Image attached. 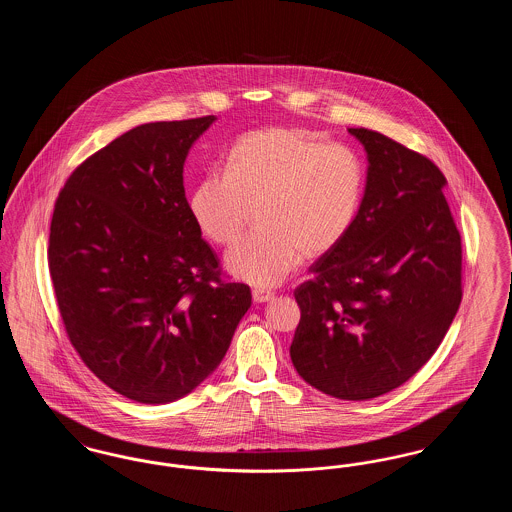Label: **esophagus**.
<instances>
[{
    "instance_id": "34e87169",
    "label": "esophagus",
    "mask_w": 512,
    "mask_h": 512,
    "mask_svg": "<svg viewBox=\"0 0 512 512\" xmlns=\"http://www.w3.org/2000/svg\"><path fill=\"white\" fill-rule=\"evenodd\" d=\"M274 299V293L265 292V290H253V301L255 303H268Z\"/></svg>"
}]
</instances>
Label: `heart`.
I'll return each mask as SVG.
<instances>
[{
	"instance_id": "b5f03b06",
	"label": "heart",
	"mask_w": 512,
	"mask_h": 512,
	"mask_svg": "<svg viewBox=\"0 0 512 512\" xmlns=\"http://www.w3.org/2000/svg\"><path fill=\"white\" fill-rule=\"evenodd\" d=\"M365 194V165L355 149L326 144L313 130L270 126L232 147L226 172H211L190 199L201 232L232 247L251 209L259 230L238 245L226 267L270 288L305 259L332 251L353 228Z\"/></svg>"
}]
</instances>
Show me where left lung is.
<instances>
[{
	"instance_id": "8db88e82",
	"label": "left lung",
	"mask_w": 512,
	"mask_h": 512,
	"mask_svg": "<svg viewBox=\"0 0 512 512\" xmlns=\"http://www.w3.org/2000/svg\"><path fill=\"white\" fill-rule=\"evenodd\" d=\"M349 134L368 155L363 203L293 292L301 320L290 355L313 388L365 401L436 353L463 299V245L434 161L376 130Z\"/></svg>"
}]
</instances>
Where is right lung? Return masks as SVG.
Returning <instances> with one entry per match:
<instances>
[{
  "label": "right lung",
  "mask_w": 512,
  "mask_h": 512,
  "mask_svg": "<svg viewBox=\"0 0 512 512\" xmlns=\"http://www.w3.org/2000/svg\"><path fill=\"white\" fill-rule=\"evenodd\" d=\"M213 121L128 130L80 163L55 201L48 265L67 338L105 386L138 403L195 390L251 307L184 192L186 155Z\"/></svg>",
  "instance_id": "right-lung-1"
}]
</instances>
